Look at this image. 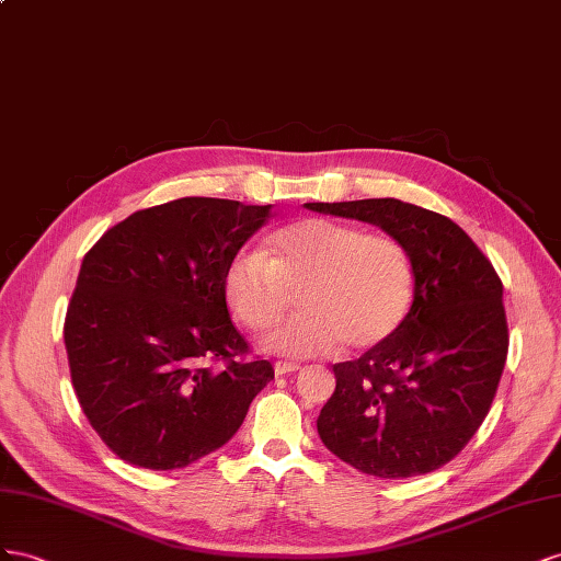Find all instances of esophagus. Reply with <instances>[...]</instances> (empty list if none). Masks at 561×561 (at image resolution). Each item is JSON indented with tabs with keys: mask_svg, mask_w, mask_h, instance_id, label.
<instances>
[{
	"mask_svg": "<svg viewBox=\"0 0 561 561\" xmlns=\"http://www.w3.org/2000/svg\"><path fill=\"white\" fill-rule=\"evenodd\" d=\"M300 369L298 364H294V362H277L275 364V374L277 376H289V374H296Z\"/></svg>",
	"mask_w": 561,
	"mask_h": 561,
	"instance_id": "esophagus-1",
	"label": "esophagus"
}]
</instances>
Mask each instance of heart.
Returning a JSON list of instances; mask_svg holds the SVG:
<instances>
[{"label": "heart", "mask_w": 561, "mask_h": 561, "mask_svg": "<svg viewBox=\"0 0 561 561\" xmlns=\"http://www.w3.org/2000/svg\"><path fill=\"white\" fill-rule=\"evenodd\" d=\"M228 308L249 331L275 327L300 291V312L263 341L270 355L308 359L341 343H386L411 310L415 275L407 247L386 232L302 218L244 249L222 277Z\"/></svg>", "instance_id": "b5f03b06"}]
</instances>
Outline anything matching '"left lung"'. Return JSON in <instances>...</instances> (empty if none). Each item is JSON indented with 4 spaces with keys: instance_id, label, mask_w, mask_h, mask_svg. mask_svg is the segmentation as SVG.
Wrapping results in <instances>:
<instances>
[{
    "instance_id": "left-lung-1",
    "label": "left lung",
    "mask_w": 561,
    "mask_h": 561,
    "mask_svg": "<svg viewBox=\"0 0 561 561\" xmlns=\"http://www.w3.org/2000/svg\"><path fill=\"white\" fill-rule=\"evenodd\" d=\"M310 211L371 222L411 255L404 324L359 359L333 366L317 419L327 449L380 479L442 468L486 419L507 357L503 284L451 218L402 199L310 202Z\"/></svg>"
}]
</instances>
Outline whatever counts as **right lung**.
<instances>
[{
	"instance_id": "add662e5",
	"label": "right lung",
	"mask_w": 561,
	"mask_h": 561,
	"mask_svg": "<svg viewBox=\"0 0 561 561\" xmlns=\"http://www.w3.org/2000/svg\"><path fill=\"white\" fill-rule=\"evenodd\" d=\"M272 204L183 197L131 214L84 255L66 317L79 407L122 460L179 470L228 444L275 369L242 362L222 277ZM222 360L220 370L210 364Z\"/></svg>"
}]
</instances>
